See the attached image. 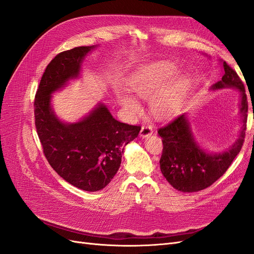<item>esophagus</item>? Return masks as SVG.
Returning a JSON list of instances; mask_svg holds the SVG:
<instances>
[{
    "label": "esophagus",
    "mask_w": 254,
    "mask_h": 254,
    "mask_svg": "<svg viewBox=\"0 0 254 254\" xmlns=\"http://www.w3.org/2000/svg\"><path fill=\"white\" fill-rule=\"evenodd\" d=\"M152 134V128L150 126H142L141 131H140V136L141 137H148L149 135Z\"/></svg>",
    "instance_id": "obj_1"
}]
</instances>
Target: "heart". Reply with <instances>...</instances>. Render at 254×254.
<instances>
[{
    "instance_id": "b5f03b06",
    "label": "heart",
    "mask_w": 254,
    "mask_h": 254,
    "mask_svg": "<svg viewBox=\"0 0 254 254\" xmlns=\"http://www.w3.org/2000/svg\"><path fill=\"white\" fill-rule=\"evenodd\" d=\"M178 68L171 63H159L137 74L130 81L132 93L142 99H151L150 110L157 119H166L178 108L190 88L186 75L177 74ZM120 103L129 114L141 111L136 99L126 93L119 96Z\"/></svg>"
}]
</instances>
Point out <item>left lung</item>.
<instances>
[{
	"label": "left lung",
	"instance_id": "8db88e82",
	"mask_svg": "<svg viewBox=\"0 0 254 254\" xmlns=\"http://www.w3.org/2000/svg\"><path fill=\"white\" fill-rule=\"evenodd\" d=\"M220 63L224 67V76L210 90L235 89L241 93L242 126L238 139L231 147L221 152H209L203 149L191 131L187 113L180 114L158 130L159 135L163 139V151L160 159L161 172L174 189L183 193L204 190L219 179L241 151L244 143L248 112L244 83L226 61L221 60Z\"/></svg>",
	"mask_w": 254,
	"mask_h": 254
}]
</instances>
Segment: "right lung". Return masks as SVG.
<instances>
[{
  "label": "right lung",
  "mask_w": 254,
  "mask_h": 254,
  "mask_svg": "<svg viewBox=\"0 0 254 254\" xmlns=\"http://www.w3.org/2000/svg\"><path fill=\"white\" fill-rule=\"evenodd\" d=\"M97 48L78 47L58 54L45 68L35 97V125L45 158L61 178L87 191L108 186L118 173L125 146L141 127L115 120L103 103L75 123L54 111L53 93L77 79L84 58Z\"/></svg>",
  "instance_id": "right-lung-1"
}]
</instances>
